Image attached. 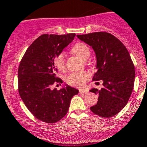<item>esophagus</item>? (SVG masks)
I'll use <instances>...</instances> for the list:
<instances>
[{
  "label": "esophagus",
  "mask_w": 147,
  "mask_h": 147,
  "mask_svg": "<svg viewBox=\"0 0 147 147\" xmlns=\"http://www.w3.org/2000/svg\"><path fill=\"white\" fill-rule=\"evenodd\" d=\"M88 90H80V93H88Z\"/></svg>",
  "instance_id": "1"
}]
</instances>
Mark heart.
<instances>
[{
	"label": "heart",
	"instance_id": "heart-1",
	"mask_svg": "<svg viewBox=\"0 0 147 147\" xmlns=\"http://www.w3.org/2000/svg\"><path fill=\"white\" fill-rule=\"evenodd\" d=\"M71 51L79 57L86 59L90 55V49L86 44L82 42L75 43L71 48ZM54 65L59 71H64L65 68V53L60 52L54 57ZM90 76L87 72H74L66 78L68 85L76 88H82L89 80Z\"/></svg>",
	"mask_w": 147,
	"mask_h": 147
}]
</instances>
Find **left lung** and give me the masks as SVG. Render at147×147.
<instances>
[{
  "mask_svg": "<svg viewBox=\"0 0 147 147\" xmlns=\"http://www.w3.org/2000/svg\"><path fill=\"white\" fill-rule=\"evenodd\" d=\"M92 46L96 55L98 68L93 81H103V88L90 91L98 95L96 105L90 107L96 115L110 118L125 107L134 88L135 66L127 48L108 32L77 35Z\"/></svg>",
  "mask_w": 147,
  "mask_h": 147,
  "instance_id": "8db88e82",
  "label": "left lung"
}]
</instances>
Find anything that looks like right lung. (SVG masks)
I'll return each instance as SVG.
<instances>
[{"mask_svg":"<svg viewBox=\"0 0 147 147\" xmlns=\"http://www.w3.org/2000/svg\"><path fill=\"white\" fill-rule=\"evenodd\" d=\"M75 35H41L30 45L20 62L18 92L28 110L41 121L53 124L61 120L68 111L72 97L79 93L70 86L51 89L55 83H62L56 75L54 57Z\"/></svg>","mask_w":147,"mask_h":147,"instance_id":"add662e5","label":"right lung"}]
</instances>
